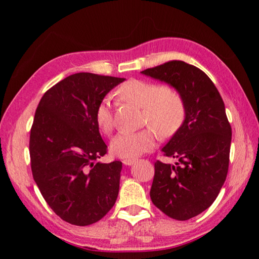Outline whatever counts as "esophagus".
Masks as SVG:
<instances>
[{"instance_id":"obj_1","label":"esophagus","mask_w":259,"mask_h":259,"mask_svg":"<svg viewBox=\"0 0 259 259\" xmlns=\"http://www.w3.org/2000/svg\"><path fill=\"white\" fill-rule=\"evenodd\" d=\"M135 162H136V159H124L123 160V164L131 165V164H134Z\"/></svg>"}]
</instances>
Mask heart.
Here are the masks:
<instances>
[{
  "mask_svg": "<svg viewBox=\"0 0 259 259\" xmlns=\"http://www.w3.org/2000/svg\"><path fill=\"white\" fill-rule=\"evenodd\" d=\"M117 95L126 102L143 107L144 124L151 125L162 137L172 136L185 120V103L181 94L171 87L131 78L117 89ZM95 119L102 133H112L114 119L108 98L102 99L97 105ZM152 130L146 128L137 133L116 135L109 145L112 154L121 159H135L153 150L156 144V135Z\"/></svg>",
  "mask_w": 259,
  "mask_h": 259,
  "instance_id": "obj_1",
  "label": "heart"
}]
</instances>
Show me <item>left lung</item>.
Returning <instances> with one entry per match:
<instances>
[{
	"mask_svg": "<svg viewBox=\"0 0 259 259\" xmlns=\"http://www.w3.org/2000/svg\"><path fill=\"white\" fill-rule=\"evenodd\" d=\"M142 73L174 87L185 103V120L162 148L178 162H155L150 195L166 216L187 221L213 203L229 171L232 128L225 105L207 74L185 61Z\"/></svg>",
	"mask_w": 259,
	"mask_h": 259,
	"instance_id": "obj_1",
	"label": "left lung"
}]
</instances>
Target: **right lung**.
<instances>
[{
    "mask_svg": "<svg viewBox=\"0 0 259 259\" xmlns=\"http://www.w3.org/2000/svg\"><path fill=\"white\" fill-rule=\"evenodd\" d=\"M123 81L93 73L73 74L50 88L35 112L29 137L33 178L49 207L69 224H94L115 204L122 162H97L107 146L95 111Z\"/></svg>",
    "mask_w": 259,
    "mask_h": 259,
    "instance_id": "1",
    "label": "right lung"
}]
</instances>
